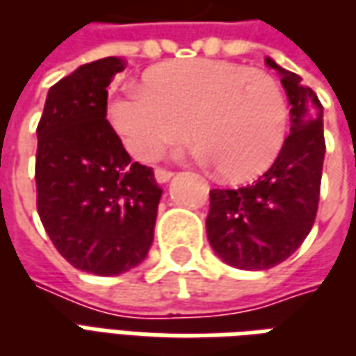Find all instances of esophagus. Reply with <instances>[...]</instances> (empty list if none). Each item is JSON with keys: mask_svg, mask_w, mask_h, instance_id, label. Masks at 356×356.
I'll list each match as a JSON object with an SVG mask.
<instances>
[{"mask_svg": "<svg viewBox=\"0 0 356 356\" xmlns=\"http://www.w3.org/2000/svg\"><path fill=\"white\" fill-rule=\"evenodd\" d=\"M154 177L158 183H168L171 177H173V173L168 170H163V168H156L154 170Z\"/></svg>", "mask_w": 356, "mask_h": 356, "instance_id": "1", "label": "esophagus"}]
</instances>
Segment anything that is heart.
Wrapping results in <instances>:
<instances>
[{
  "label": "heart",
  "mask_w": 356,
  "mask_h": 356,
  "mask_svg": "<svg viewBox=\"0 0 356 356\" xmlns=\"http://www.w3.org/2000/svg\"><path fill=\"white\" fill-rule=\"evenodd\" d=\"M110 122L139 160H154L185 140L191 125L196 156L217 163L225 179L246 181L282 152L290 108L270 74L219 58H186L152 68L145 89L125 88L110 104Z\"/></svg>",
  "instance_id": "obj_1"
}]
</instances>
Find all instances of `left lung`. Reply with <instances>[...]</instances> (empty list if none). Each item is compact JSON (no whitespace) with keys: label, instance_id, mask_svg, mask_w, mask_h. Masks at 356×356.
I'll return each instance as SVG.
<instances>
[{"label":"left lung","instance_id":"left-lung-1","mask_svg":"<svg viewBox=\"0 0 356 356\" xmlns=\"http://www.w3.org/2000/svg\"><path fill=\"white\" fill-rule=\"evenodd\" d=\"M290 101V135L255 183L209 191V246L231 267L265 270L286 261L311 232L326 154L322 104L298 74L265 58Z\"/></svg>","mask_w":356,"mask_h":356}]
</instances>
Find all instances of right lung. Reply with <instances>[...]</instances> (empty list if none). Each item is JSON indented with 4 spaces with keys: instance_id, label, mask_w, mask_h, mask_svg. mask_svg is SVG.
Listing matches in <instances>:
<instances>
[{
    "instance_id": "right-lung-1",
    "label": "right lung",
    "mask_w": 356,
    "mask_h": 356,
    "mask_svg": "<svg viewBox=\"0 0 356 356\" xmlns=\"http://www.w3.org/2000/svg\"><path fill=\"white\" fill-rule=\"evenodd\" d=\"M120 57L81 65L47 93L38 124V213L66 261L116 276L145 261L162 188L152 168L131 162L106 120Z\"/></svg>"
}]
</instances>
